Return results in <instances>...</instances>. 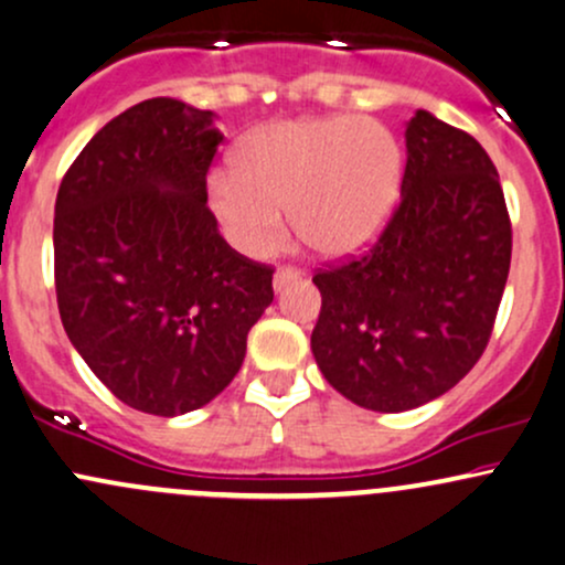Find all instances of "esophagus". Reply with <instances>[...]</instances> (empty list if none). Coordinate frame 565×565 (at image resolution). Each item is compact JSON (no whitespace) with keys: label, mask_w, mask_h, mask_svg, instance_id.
<instances>
[{"label":"esophagus","mask_w":565,"mask_h":565,"mask_svg":"<svg viewBox=\"0 0 565 565\" xmlns=\"http://www.w3.org/2000/svg\"><path fill=\"white\" fill-rule=\"evenodd\" d=\"M300 276H302V270L295 268V265H281V268H278L276 276H274V287L276 289L287 287L289 281H295V278H300Z\"/></svg>","instance_id":"esophagus-1"}]
</instances>
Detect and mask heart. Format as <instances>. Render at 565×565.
I'll use <instances>...</instances> for the list:
<instances>
[{
  "label": "heart",
  "instance_id": "1",
  "mask_svg": "<svg viewBox=\"0 0 565 565\" xmlns=\"http://www.w3.org/2000/svg\"><path fill=\"white\" fill-rule=\"evenodd\" d=\"M404 153L387 127L359 116L276 121L238 142L233 172H215L206 196L244 255L265 257L297 236L321 255L364 249L401 196Z\"/></svg>",
  "mask_w": 565,
  "mask_h": 565
}]
</instances>
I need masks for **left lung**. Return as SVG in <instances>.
<instances>
[{
	"instance_id": "1",
	"label": "left lung",
	"mask_w": 565,
	"mask_h": 565,
	"mask_svg": "<svg viewBox=\"0 0 565 565\" xmlns=\"http://www.w3.org/2000/svg\"><path fill=\"white\" fill-rule=\"evenodd\" d=\"M406 151L380 236L313 274L316 364L337 393L385 414L438 398L478 364L512 255L510 212L481 142L417 111Z\"/></svg>"
}]
</instances>
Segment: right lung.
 <instances>
[{"label":"right lung","mask_w":565,"mask_h":565,"mask_svg":"<svg viewBox=\"0 0 565 565\" xmlns=\"http://www.w3.org/2000/svg\"><path fill=\"white\" fill-rule=\"evenodd\" d=\"M223 132L151 97L108 121L55 199V295L71 345L121 404L174 417L242 369L274 265L231 249L206 206Z\"/></svg>","instance_id":"1"}]
</instances>
